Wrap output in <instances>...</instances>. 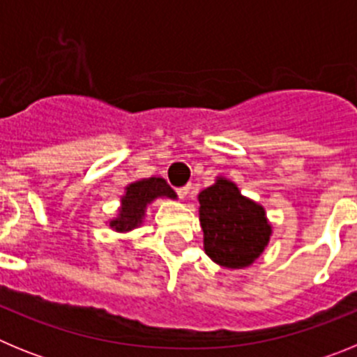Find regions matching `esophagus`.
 <instances>
[{
	"label": "esophagus",
	"mask_w": 357,
	"mask_h": 357,
	"mask_svg": "<svg viewBox=\"0 0 357 357\" xmlns=\"http://www.w3.org/2000/svg\"><path fill=\"white\" fill-rule=\"evenodd\" d=\"M189 191H191V185H189V184L182 185V188H176V195H178V197H181V198L188 197Z\"/></svg>",
	"instance_id": "esophagus-1"
}]
</instances>
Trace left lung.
Listing matches in <instances>:
<instances>
[{
  "instance_id": "obj_1",
  "label": "left lung",
  "mask_w": 357,
  "mask_h": 357,
  "mask_svg": "<svg viewBox=\"0 0 357 357\" xmlns=\"http://www.w3.org/2000/svg\"><path fill=\"white\" fill-rule=\"evenodd\" d=\"M204 248L214 263L225 268H245L254 263L270 241L272 227L264 209L239 193L227 178L198 195Z\"/></svg>"
}]
</instances>
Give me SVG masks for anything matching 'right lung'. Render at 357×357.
Instances as JSON below:
<instances>
[{
  "label": "right lung",
  "instance_id": "add662e5",
  "mask_svg": "<svg viewBox=\"0 0 357 357\" xmlns=\"http://www.w3.org/2000/svg\"><path fill=\"white\" fill-rule=\"evenodd\" d=\"M157 197H168L175 198V191L166 184L164 178H144L137 181L127 188V193L121 198V209L119 216L110 222V227L119 232H127V230L135 229L143 222L144 209L150 202L155 200Z\"/></svg>",
  "mask_w": 357,
  "mask_h": 357
}]
</instances>
